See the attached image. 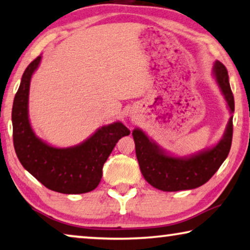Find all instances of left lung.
Returning a JSON list of instances; mask_svg holds the SVG:
<instances>
[{
    "instance_id": "8db88e82",
    "label": "left lung",
    "mask_w": 250,
    "mask_h": 250,
    "mask_svg": "<svg viewBox=\"0 0 250 250\" xmlns=\"http://www.w3.org/2000/svg\"><path fill=\"white\" fill-rule=\"evenodd\" d=\"M213 75L224 96L230 114L234 111V99L231 91L229 75L224 65L216 61ZM232 115L228 122L226 132L219 143L190 157H173L150 140L142 129L132 132L135 142L136 158L144 179L158 189L177 191L194 189L211 179L229 154L232 142Z\"/></svg>"
}]
</instances>
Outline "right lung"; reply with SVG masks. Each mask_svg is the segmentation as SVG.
Wrapping results in <instances>:
<instances>
[{"mask_svg": "<svg viewBox=\"0 0 250 250\" xmlns=\"http://www.w3.org/2000/svg\"><path fill=\"white\" fill-rule=\"evenodd\" d=\"M42 56L28 65L12 107L13 144L23 168L50 190L83 194L95 189L103 177L104 164L119 139L129 129L121 122L97 129L84 142L71 147H54L36 136L28 116L30 80Z\"/></svg>", "mask_w": 250, "mask_h": 250, "instance_id": "1", "label": "right lung"}]
</instances>
